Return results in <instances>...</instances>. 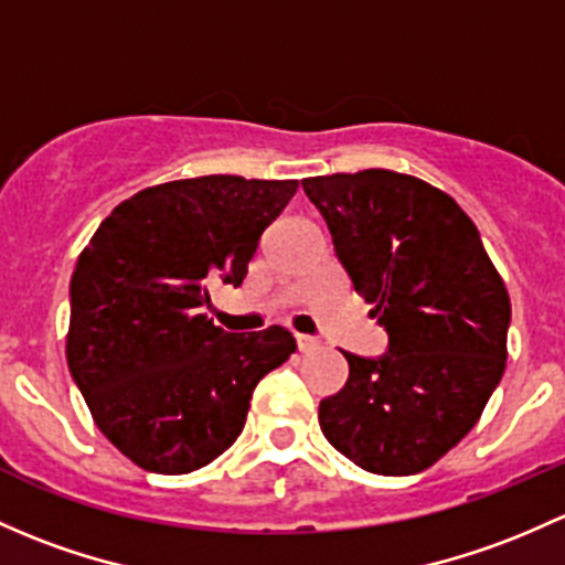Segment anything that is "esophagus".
<instances>
[{"mask_svg": "<svg viewBox=\"0 0 565 565\" xmlns=\"http://www.w3.org/2000/svg\"><path fill=\"white\" fill-rule=\"evenodd\" d=\"M319 347H322V341H319V338H313V335H298V349H300L302 354L317 352Z\"/></svg>", "mask_w": 565, "mask_h": 565, "instance_id": "1", "label": "esophagus"}]
</instances>
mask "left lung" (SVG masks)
Instances as JSON below:
<instances>
[{
  "instance_id": "obj_1",
  "label": "left lung",
  "mask_w": 565,
  "mask_h": 565,
  "mask_svg": "<svg viewBox=\"0 0 565 565\" xmlns=\"http://www.w3.org/2000/svg\"><path fill=\"white\" fill-rule=\"evenodd\" d=\"M328 222L360 298L390 332V352H343L349 379L319 403L324 438L382 477H408L457 447L507 367V284L460 205L392 170L302 181Z\"/></svg>"
}]
</instances>
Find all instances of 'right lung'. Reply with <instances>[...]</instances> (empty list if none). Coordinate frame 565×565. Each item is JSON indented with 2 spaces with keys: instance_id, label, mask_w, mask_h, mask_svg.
I'll return each instance as SVG.
<instances>
[{
  "instance_id": "1",
  "label": "right lung",
  "mask_w": 565,
  "mask_h": 565,
  "mask_svg": "<svg viewBox=\"0 0 565 565\" xmlns=\"http://www.w3.org/2000/svg\"><path fill=\"white\" fill-rule=\"evenodd\" d=\"M298 181L203 175L124 200L70 284L67 365L94 425L153 473L227 452L259 379L298 352L292 332H224L203 313L213 281L241 287L259 237Z\"/></svg>"
}]
</instances>
